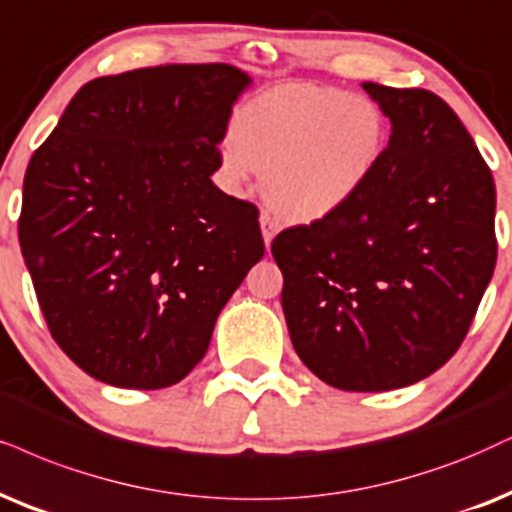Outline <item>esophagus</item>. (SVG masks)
Wrapping results in <instances>:
<instances>
[{
  "mask_svg": "<svg viewBox=\"0 0 512 512\" xmlns=\"http://www.w3.org/2000/svg\"><path fill=\"white\" fill-rule=\"evenodd\" d=\"M260 226H262L264 245H267V248H269L271 241H274V236L278 234V222L269 215V212H262V215H260Z\"/></svg>",
  "mask_w": 512,
  "mask_h": 512,
  "instance_id": "obj_1",
  "label": "esophagus"
}]
</instances>
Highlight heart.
Listing matches in <instances>:
<instances>
[{"instance_id":"1","label":"heart","mask_w":512,"mask_h":512,"mask_svg":"<svg viewBox=\"0 0 512 512\" xmlns=\"http://www.w3.org/2000/svg\"><path fill=\"white\" fill-rule=\"evenodd\" d=\"M222 174L243 186L264 172L269 203L297 224L347 208L373 179L387 146V120L368 96L316 84H281L238 108Z\"/></svg>"}]
</instances>
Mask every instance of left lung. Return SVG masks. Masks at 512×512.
<instances>
[{"instance_id":"8db88e82","label":"left lung","mask_w":512,"mask_h":512,"mask_svg":"<svg viewBox=\"0 0 512 512\" xmlns=\"http://www.w3.org/2000/svg\"><path fill=\"white\" fill-rule=\"evenodd\" d=\"M361 87L392 122L378 170L347 208L281 231L271 255L302 364L338 390L385 392L461 347L496 267V186L437 94Z\"/></svg>"}]
</instances>
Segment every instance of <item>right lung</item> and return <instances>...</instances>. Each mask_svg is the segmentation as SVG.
Masks as SVG:
<instances>
[{"instance_id": "add662e5", "label": "right lung", "mask_w": 512, "mask_h": 512, "mask_svg": "<svg viewBox=\"0 0 512 512\" xmlns=\"http://www.w3.org/2000/svg\"><path fill=\"white\" fill-rule=\"evenodd\" d=\"M229 63L96 77L23 179L18 241L58 347L127 390L179 383L262 260L260 212L212 184L234 103Z\"/></svg>"}]
</instances>
